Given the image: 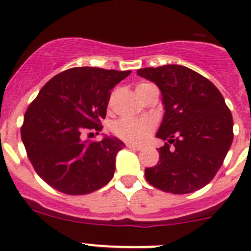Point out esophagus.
Segmentation results:
<instances>
[{"instance_id": "esophagus-1", "label": "esophagus", "mask_w": 251, "mask_h": 251, "mask_svg": "<svg viewBox=\"0 0 251 251\" xmlns=\"http://www.w3.org/2000/svg\"><path fill=\"white\" fill-rule=\"evenodd\" d=\"M127 147L129 148V150H136V151H141L142 146L141 145H133V143H127Z\"/></svg>"}]
</instances>
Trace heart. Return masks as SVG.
Returning <instances> with one entry per match:
<instances>
[{
	"label": "heart",
	"instance_id": "heart-1",
	"mask_svg": "<svg viewBox=\"0 0 251 251\" xmlns=\"http://www.w3.org/2000/svg\"><path fill=\"white\" fill-rule=\"evenodd\" d=\"M151 127H152V123L147 119L123 118L115 123L114 133L124 141L139 142L145 138L146 134L150 132Z\"/></svg>",
	"mask_w": 251,
	"mask_h": 251
}]
</instances>
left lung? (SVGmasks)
<instances>
[{
    "label": "left lung",
    "mask_w": 251,
    "mask_h": 251,
    "mask_svg": "<svg viewBox=\"0 0 251 251\" xmlns=\"http://www.w3.org/2000/svg\"><path fill=\"white\" fill-rule=\"evenodd\" d=\"M161 90L165 114L156 137L159 161L145 170L146 179L171 194H191L217 174L232 143V115L211 81L181 65L137 70Z\"/></svg>",
    "instance_id": "1"
}]
</instances>
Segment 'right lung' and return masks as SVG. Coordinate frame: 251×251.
<instances>
[{"mask_svg": "<svg viewBox=\"0 0 251 251\" xmlns=\"http://www.w3.org/2000/svg\"><path fill=\"white\" fill-rule=\"evenodd\" d=\"M129 74L130 70L72 68L50 79L28 105L22 143L48 185L66 195H85L112 179L115 156L124 143L108 136L89 142L83 134H99L110 90Z\"/></svg>", "mask_w": 251, "mask_h": 251, "instance_id": "add662e5", "label": "right lung"}]
</instances>
